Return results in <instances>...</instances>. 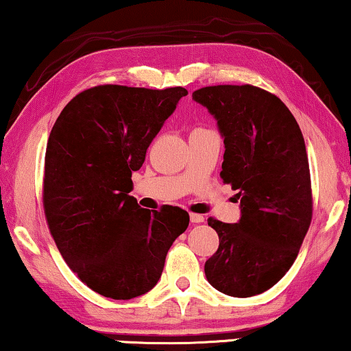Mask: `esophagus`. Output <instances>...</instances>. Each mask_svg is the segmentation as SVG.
Wrapping results in <instances>:
<instances>
[{
    "label": "esophagus",
    "mask_w": 351,
    "mask_h": 351,
    "mask_svg": "<svg viewBox=\"0 0 351 351\" xmlns=\"http://www.w3.org/2000/svg\"><path fill=\"white\" fill-rule=\"evenodd\" d=\"M190 221L193 225H197V223L204 221V217L199 215V213H190Z\"/></svg>",
    "instance_id": "esophagus-1"
}]
</instances>
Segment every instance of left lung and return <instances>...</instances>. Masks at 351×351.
<instances>
[{
  "instance_id": "8db88e82",
  "label": "left lung",
  "mask_w": 351,
  "mask_h": 351,
  "mask_svg": "<svg viewBox=\"0 0 351 351\" xmlns=\"http://www.w3.org/2000/svg\"><path fill=\"white\" fill-rule=\"evenodd\" d=\"M193 99L217 120L221 179L237 190L241 218H209L220 245L206 261L207 282L234 298L272 288L288 272L312 221L311 171L301 128L276 95L253 85H215Z\"/></svg>"
}]
</instances>
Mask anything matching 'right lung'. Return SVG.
<instances>
[{"mask_svg":"<svg viewBox=\"0 0 351 351\" xmlns=\"http://www.w3.org/2000/svg\"><path fill=\"white\" fill-rule=\"evenodd\" d=\"M186 95L182 87L99 85L71 99L50 131L43 196L49 230L71 271L101 296L150 291L190 223L179 207L150 212L128 195L131 174Z\"/></svg>","mask_w":351,"mask_h":351,"instance_id":"1","label":"right lung"}]
</instances>
